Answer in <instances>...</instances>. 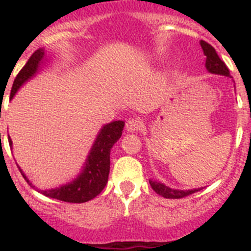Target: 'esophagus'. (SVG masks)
<instances>
[{
	"label": "esophagus",
	"instance_id": "1",
	"mask_svg": "<svg viewBox=\"0 0 251 251\" xmlns=\"http://www.w3.org/2000/svg\"><path fill=\"white\" fill-rule=\"evenodd\" d=\"M143 127V122L139 118H132L128 119L127 123H126V128H127L128 132H138Z\"/></svg>",
	"mask_w": 251,
	"mask_h": 251
}]
</instances>
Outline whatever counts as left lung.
<instances>
[{
    "instance_id": "left-lung-1",
    "label": "left lung",
    "mask_w": 251,
    "mask_h": 251,
    "mask_svg": "<svg viewBox=\"0 0 251 251\" xmlns=\"http://www.w3.org/2000/svg\"><path fill=\"white\" fill-rule=\"evenodd\" d=\"M201 48H202L203 54H205L206 56V69H207L208 72L214 73V74H221L226 75V76H230L229 68H227L226 64L219 57L216 50H215L210 44L206 43V41H201ZM150 185L151 187L153 188V191H156L157 194L161 195V196L165 197V199H183V197L190 196V195L195 194V192L200 191L201 190V188H197V190H188V191L172 190V188L167 187V186H165L163 183L154 182V181H150Z\"/></svg>"
}]
</instances>
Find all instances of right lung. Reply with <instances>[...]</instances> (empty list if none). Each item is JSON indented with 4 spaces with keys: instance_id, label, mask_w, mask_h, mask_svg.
<instances>
[{
    "instance_id": "add662e5",
    "label": "right lung",
    "mask_w": 251,
    "mask_h": 251,
    "mask_svg": "<svg viewBox=\"0 0 251 251\" xmlns=\"http://www.w3.org/2000/svg\"><path fill=\"white\" fill-rule=\"evenodd\" d=\"M43 57V49H39L31 55L28 61L20 70L16 79L13 81L10 99L13 98V95L20 86L36 73ZM123 128L124 122L122 121H115L104 126L103 129L99 133L98 138L95 141L94 146H93L92 151H90L83 174L72 183H68L65 186H61V187L52 188V190H48V191H43L41 194L51 197V199H56V200L64 201V202L72 203L86 202V201L94 199L95 196H98L108 182L110 168V150H112L115 142L122 137ZM8 142H10V145L12 143L11 139ZM22 176L25 177V175L22 174Z\"/></svg>"
}]
</instances>
